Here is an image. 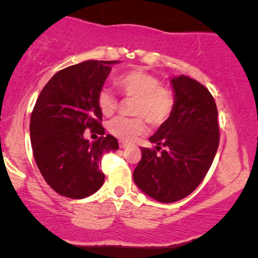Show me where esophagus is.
<instances>
[{
    "label": "esophagus",
    "instance_id": "1",
    "mask_svg": "<svg viewBox=\"0 0 258 258\" xmlns=\"http://www.w3.org/2000/svg\"><path fill=\"white\" fill-rule=\"evenodd\" d=\"M118 146H119V148H124V147H127V146H128V142H126V141H119V142H118Z\"/></svg>",
    "mask_w": 258,
    "mask_h": 258
}]
</instances>
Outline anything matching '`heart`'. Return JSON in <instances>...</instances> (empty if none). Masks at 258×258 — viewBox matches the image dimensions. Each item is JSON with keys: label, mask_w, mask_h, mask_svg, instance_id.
<instances>
[{"label": "heart", "mask_w": 258, "mask_h": 258, "mask_svg": "<svg viewBox=\"0 0 258 258\" xmlns=\"http://www.w3.org/2000/svg\"><path fill=\"white\" fill-rule=\"evenodd\" d=\"M114 86L123 97L132 100L131 114L136 117H117L108 123V131L122 141H132L147 130L146 121L152 126L165 123L173 112L176 103L175 92L153 75L142 70L122 74L114 80ZM118 106L116 96L107 88H102L97 95V107L101 113L111 116Z\"/></svg>", "instance_id": "b5f03b06"}]
</instances>
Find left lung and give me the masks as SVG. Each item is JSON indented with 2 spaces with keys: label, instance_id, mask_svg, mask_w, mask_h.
<instances>
[{
  "label": "left lung",
  "instance_id": "8db88e82",
  "mask_svg": "<svg viewBox=\"0 0 258 258\" xmlns=\"http://www.w3.org/2000/svg\"><path fill=\"white\" fill-rule=\"evenodd\" d=\"M176 103L170 118L142 147L134 181L144 194L162 204L179 201L197 188L217 152L220 127L210 91L189 77L171 80Z\"/></svg>",
  "mask_w": 258,
  "mask_h": 258
}]
</instances>
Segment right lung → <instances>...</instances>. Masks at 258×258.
Wrapping results in <instances>:
<instances>
[{
    "instance_id": "add662e5",
    "label": "right lung",
    "mask_w": 258,
    "mask_h": 258,
    "mask_svg": "<svg viewBox=\"0 0 258 258\" xmlns=\"http://www.w3.org/2000/svg\"><path fill=\"white\" fill-rule=\"evenodd\" d=\"M119 61H85L57 72L41 91L31 114L33 157L48 186L58 195L80 200L101 188L105 175L102 156L118 150L111 135L105 136L97 95ZM90 128L101 137L91 144Z\"/></svg>"
}]
</instances>
